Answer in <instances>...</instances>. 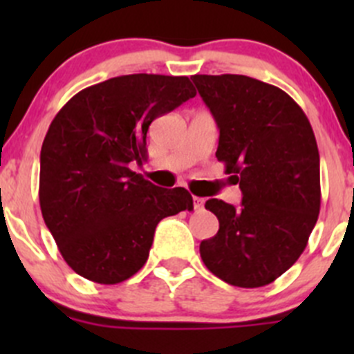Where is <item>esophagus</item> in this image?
<instances>
[{
    "label": "esophagus",
    "mask_w": 354,
    "mask_h": 354,
    "mask_svg": "<svg viewBox=\"0 0 354 354\" xmlns=\"http://www.w3.org/2000/svg\"><path fill=\"white\" fill-rule=\"evenodd\" d=\"M194 207H195V210H200L203 207V198H200V197H194Z\"/></svg>",
    "instance_id": "34e87169"
}]
</instances>
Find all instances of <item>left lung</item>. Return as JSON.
I'll list each match as a JSON object with an SVG mask.
<instances>
[{
  "label": "left lung",
  "instance_id": "left-lung-1",
  "mask_svg": "<svg viewBox=\"0 0 354 354\" xmlns=\"http://www.w3.org/2000/svg\"><path fill=\"white\" fill-rule=\"evenodd\" d=\"M219 128L216 157L243 194L240 207L210 198L219 219L200 243L207 269L224 283L260 288L305 250L320 212V157L312 124L279 87L245 75H194Z\"/></svg>",
  "mask_w": 354,
  "mask_h": 354
}]
</instances>
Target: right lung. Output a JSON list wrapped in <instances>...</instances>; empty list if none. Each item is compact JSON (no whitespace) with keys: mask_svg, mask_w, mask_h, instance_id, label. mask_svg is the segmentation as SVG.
<instances>
[{"mask_svg":"<svg viewBox=\"0 0 354 354\" xmlns=\"http://www.w3.org/2000/svg\"><path fill=\"white\" fill-rule=\"evenodd\" d=\"M188 77L135 73L75 94L41 149L42 217L78 276L127 281L144 267L160 219L194 209L185 188H159L130 169L147 157L156 118L195 97Z\"/></svg>","mask_w":354,"mask_h":354,"instance_id":"add662e5","label":"right lung"}]
</instances>
